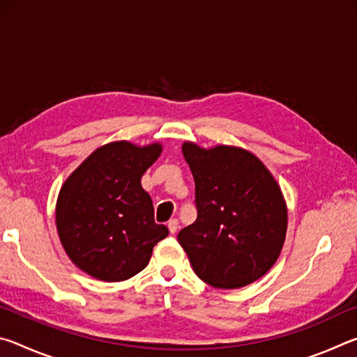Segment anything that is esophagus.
I'll return each instance as SVG.
<instances>
[{"mask_svg": "<svg viewBox=\"0 0 357 357\" xmlns=\"http://www.w3.org/2000/svg\"><path fill=\"white\" fill-rule=\"evenodd\" d=\"M167 227H168V229H170V233L174 234V233L178 231V228H179V222L176 219H172V220H168Z\"/></svg>", "mask_w": 357, "mask_h": 357, "instance_id": "1", "label": "esophagus"}]
</instances>
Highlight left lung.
<instances>
[{"mask_svg": "<svg viewBox=\"0 0 357 357\" xmlns=\"http://www.w3.org/2000/svg\"><path fill=\"white\" fill-rule=\"evenodd\" d=\"M183 154L195 179L198 215L178 241L193 273L220 289L261 279L287 236L288 209L279 183L244 148L184 142Z\"/></svg>", "mask_w": 357, "mask_h": 357, "instance_id": "left-lung-1", "label": "left lung"}]
</instances>
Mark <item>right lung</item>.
<instances>
[{"instance_id": "add662e5", "label": "right lung", "mask_w": 357, "mask_h": 357, "mask_svg": "<svg viewBox=\"0 0 357 357\" xmlns=\"http://www.w3.org/2000/svg\"><path fill=\"white\" fill-rule=\"evenodd\" d=\"M162 143L144 146L121 140L93 151L58 193V236L70 261L102 282H123L146 268L168 228L154 222V206L142 187L159 159Z\"/></svg>"}]
</instances>
